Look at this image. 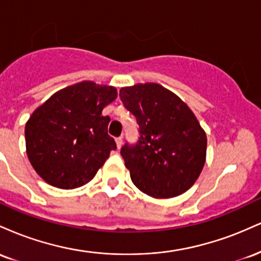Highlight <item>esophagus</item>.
Returning <instances> with one entry per match:
<instances>
[{"instance_id": "obj_1", "label": "esophagus", "mask_w": 261, "mask_h": 261, "mask_svg": "<svg viewBox=\"0 0 261 261\" xmlns=\"http://www.w3.org/2000/svg\"><path fill=\"white\" fill-rule=\"evenodd\" d=\"M115 142H116V147L120 148V147H121V145H122V136H120V137H116V139H115Z\"/></svg>"}]
</instances>
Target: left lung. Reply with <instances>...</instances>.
Listing matches in <instances>:
<instances>
[{
	"label": "left lung",
	"instance_id": "1",
	"mask_svg": "<svg viewBox=\"0 0 261 261\" xmlns=\"http://www.w3.org/2000/svg\"><path fill=\"white\" fill-rule=\"evenodd\" d=\"M119 95L140 127L136 145L126 142L120 151L131 180L155 199L185 193L206 161L207 139L196 116L158 83L124 87Z\"/></svg>",
	"mask_w": 261,
	"mask_h": 261
}]
</instances>
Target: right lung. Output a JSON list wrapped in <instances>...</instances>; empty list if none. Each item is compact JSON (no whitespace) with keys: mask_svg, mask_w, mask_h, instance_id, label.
Masks as SVG:
<instances>
[{"mask_svg":"<svg viewBox=\"0 0 261 261\" xmlns=\"http://www.w3.org/2000/svg\"><path fill=\"white\" fill-rule=\"evenodd\" d=\"M118 97L115 87L83 81L53 94L25 124L27 154L47 184L74 189L91 181L116 149L101 112Z\"/></svg>","mask_w":261,"mask_h":261,"instance_id":"add662e5","label":"right lung"}]
</instances>
